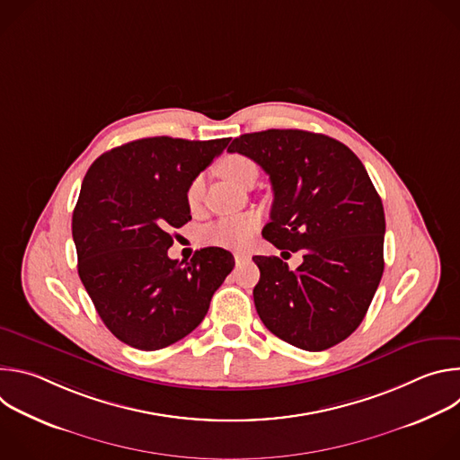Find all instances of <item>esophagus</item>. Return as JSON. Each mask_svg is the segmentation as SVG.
Here are the masks:
<instances>
[{
  "label": "esophagus",
  "instance_id": "34e87169",
  "mask_svg": "<svg viewBox=\"0 0 460 460\" xmlns=\"http://www.w3.org/2000/svg\"><path fill=\"white\" fill-rule=\"evenodd\" d=\"M234 260H236V264H245V261L251 260V254H247L243 251H236L234 252Z\"/></svg>",
  "mask_w": 460,
  "mask_h": 460
}]
</instances>
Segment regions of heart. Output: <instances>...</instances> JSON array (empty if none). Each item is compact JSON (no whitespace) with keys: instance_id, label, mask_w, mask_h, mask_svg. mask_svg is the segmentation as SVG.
I'll use <instances>...</instances> for the list:
<instances>
[{"instance_id":"heart-1","label":"heart","mask_w":460,"mask_h":460,"mask_svg":"<svg viewBox=\"0 0 460 460\" xmlns=\"http://www.w3.org/2000/svg\"><path fill=\"white\" fill-rule=\"evenodd\" d=\"M218 171L224 178H227L238 185H243L247 180H252L258 174L256 164L251 158L242 156V155L226 156L220 162ZM202 194H204V178L196 176L189 183L187 194H185L189 208H192V209L199 208V204L202 200ZM258 226H260V217L256 213L227 217V218H220L215 224H211L204 231V238H206V242L218 245V247H242L243 243H247L252 238Z\"/></svg>"}]
</instances>
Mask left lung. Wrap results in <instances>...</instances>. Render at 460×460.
<instances>
[{
    "mask_svg": "<svg viewBox=\"0 0 460 460\" xmlns=\"http://www.w3.org/2000/svg\"><path fill=\"white\" fill-rule=\"evenodd\" d=\"M227 151L270 174L275 200L264 238L304 252L295 271L279 256H252L260 320L305 351L346 341L364 320L384 271V208L366 167L339 140L298 128L242 135Z\"/></svg>",
    "mask_w": 460,
    "mask_h": 460,
    "instance_id": "1",
    "label": "left lung"
}]
</instances>
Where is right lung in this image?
I'll return each mask as SVG.
<instances>
[{"mask_svg":"<svg viewBox=\"0 0 460 460\" xmlns=\"http://www.w3.org/2000/svg\"><path fill=\"white\" fill-rule=\"evenodd\" d=\"M227 144L142 138L103 153L84 178L73 213L78 275L107 330L130 348L162 349L196 330L234 268L222 247L190 261L167 256L171 231L190 220L189 183Z\"/></svg>","mask_w":460,"mask_h":460,"instance_id":"add662e5","label":"right lung"}]
</instances>
